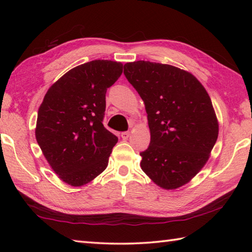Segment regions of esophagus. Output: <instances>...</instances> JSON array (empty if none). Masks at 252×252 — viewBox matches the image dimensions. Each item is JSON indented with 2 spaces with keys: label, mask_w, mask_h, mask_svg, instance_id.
Listing matches in <instances>:
<instances>
[{
  "label": "esophagus",
  "mask_w": 252,
  "mask_h": 252,
  "mask_svg": "<svg viewBox=\"0 0 252 252\" xmlns=\"http://www.w3.org/2000/svg\"><path fill=\"white\" fill-rule=\"evenodd\" d=\"M129 136H130V132L126 131V132H122V133H121L122 140H127V138H129Z\"/></svg>",
  "instance_id": "34e87169"
}]
</instances>
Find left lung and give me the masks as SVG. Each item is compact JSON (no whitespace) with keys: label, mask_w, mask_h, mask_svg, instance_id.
Returning a JSON list of instances; mask_svg holds the SVG:
<instances>
[{"label":"left lung","mask_w":252,"mask_h":252,"mask_svg":"<svg viewBox=\"0 0 252 252\" xmlns=\"http://www.w3.org/2000/svg\"><path fill=\"white\" fill-rule=\"evenodd\" d=\"M123 73L145 104L151 143L141 167L160 187L186 184L209 159L219 134L211 99L189 72L170 65L126 63Z\"/></svg>","instance_id":"left-lung-1"}]
</instances>
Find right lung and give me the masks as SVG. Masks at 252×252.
<instances>
[{
	"instance_id": "obj_1",
	"label": "right lung",
	"mask_w": 252,
	"mask_h": 252,
	"mask_svg": "<svg viewBox=\"0 0 252 252\" xmlns=\"http://www.w3.org/2000/svg\"><path fill=\"white\" fill-rule=\"evenodd\" d=\"M122 63L92 61L74 67L47 91L37 112L35 137L44 157L71 186L89 183L108 165L118 137L103 125L107 89Z\"/></svg>"
}]
</instances>
